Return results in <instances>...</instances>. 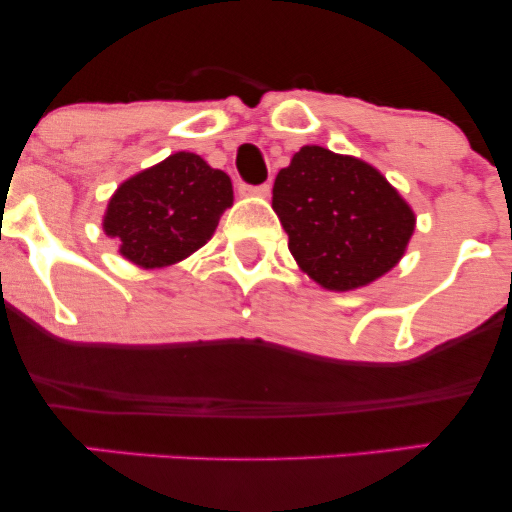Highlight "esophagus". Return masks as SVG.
<instances>
[{"instance_id": "1", "label": "esophagus", "mask_w": 512, "mask_h": 512, "mask_svg": "<svg viewBox=\"0 0 512 512\" xmlns=\"http://www.w3.org/2000/svg\"><path fill=\"white\" fill-rule=\"evenodd\" d=\"M238 190H240V195H245V197H269L272 187L269 185H240Z\"/></svg>"}]
</instances>
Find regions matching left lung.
I'll return each instance as SVG.
<instances>
[{
    "instance_id": "1",
    "label": "left lung",
    "mask_w": 512,
    "mask_h": 512,
    "mask_svg": "<svg viewBox=\"0 0 512 512\" xmlns=\"http://www.w3.org/2000/svg\"><path fill=\"white\" fill-rule=\"evenodd\" d=\"M272 209L289 250L315 284L356 291L402 260L416 214L378 168L308 144L279 170Z\"/></svg>"
}]
</instances>
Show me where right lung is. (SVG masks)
Masks as SVG:
<instances>
[{"label":"right lung","mask_w":512,"mask_h":512,"mask_svg":"<svg viewBox=\"0 0 512 512\" xmlns=\"http://www.w3.org/2000/svg\"><path fill=\"white\" fill-rule=\"evenodd\" d=\"M233 204V185L202 156L175 151L139 170L108 199L103 231L142 269H163L197 252Z\"/></svg>","instance_id":"obj_1"}]
</instances>
